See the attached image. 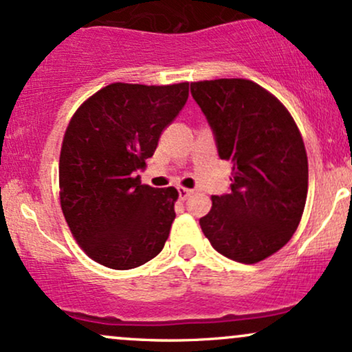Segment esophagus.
<instances>
[{"instance_id": "1", "label": "esophagus", "mask_w": 352, "mask_h": 352, "mask_svg": "<svg viewBox=\"0 0 352 352\" xmlns=\"http://www.w3.org/2000/svg\"><path fill=\"white\" fill-rule=\"evenodd\" d=\"M193 193V190H190V188H185V187H179V197H180V200H187L190 195H192Z\"/></svg>"}]
</instances>
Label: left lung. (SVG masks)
<instances>
[{"instance_id": "1", "label": "left lung", "mask_w": 352, "mask_h": 352, "mask_svg": "<svg viewBox=\"0 0 352 352\" xmlns=\"http://www.w3.org/2000/svg\"><path fill=\"white\" fill-rule=\"evenodd\" d=\"M215 134L218 155L232 162V192L212 197L200 218L218 253L253 265L292 240L308 195V155L289 111L248 79L190 84Z\"/></svg>"}]
</instances>
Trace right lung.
<instances>
[{
    "instance_id": "add662e5",
    "label": "right lung",
    "mask_w": 352,
    "mask_h": 352,
    "mask_svg": "<svg viewBox=\"0 0 352 352\" xmlns=\"http://www.w3.org/2000/svg\"><path fill=\"white\" fill-rule=\"evenodd\" d=\"M188 99V82H114L80 104L64 132L59 200L72 236L91 260L131 270L162 252L175 220V187L135 175Z\"/></svg>"
}]
</instances>
